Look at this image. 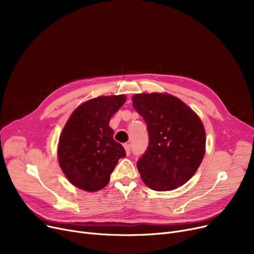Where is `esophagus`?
<instances>
[{
	"mask_svg": "<svg viewBox=\"0 0 254 254\" xmlns=\"http://www.w3.org/2000/svg\"><path fill=\"white\" fill-rule=\"evenodd\" d=\"M124 146H125V149H126L127 154L129 155V154H130V145H129V144H125Z\"/></svg>",
	"mask_w": 254,
	"mask_h": 254,
	"instance_id": "34e87169",
	"label": "esophagus"
}]
</instances>
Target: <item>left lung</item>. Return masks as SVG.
Masks as SVG:
<instances>
[{"label": "left lung", "mask_w": 254, "mask_h": 254, "mask_svg": "<svg viewBox=\"0 0 254 254\" xmlns=\"http://www.w3.org/2000/svg\"><path fill=\"white\" fill-rule=\"evenodd\" d=\"M131 100L149 136L148 147L137 162L143 182L156 191L185 184L205 155L201 119L180 99L167 93H139Z\"/></svg>", "instance_id": "left-lung-1"}]
</instances>
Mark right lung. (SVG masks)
Wrapping results in <instances>:
<instances>
[{
  "instance_id": "right-lung-1",
  "label": "right lung",
  "mask_w": 254,
  "mask_h": 254,
  "mask_svg": "<svg viewBox=\"0 0 254 254\" xmlns=\"http://www.w3.org/2000/svg\"><path fill=\"white\" fill-rule=\"evenodd\" d=\"M126 100L124 95L91 99L80 105L66 122L60 137L59 163L76 188L85 191L102 190L118 159L126 156L109 127L111 117Z\"/></svg>"
}]
</instances>
